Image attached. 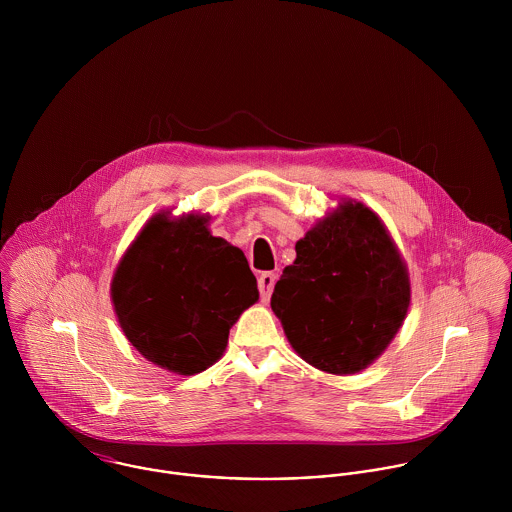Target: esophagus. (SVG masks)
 Instances as JSON below:
<instances>
[{"label": "esophagus", "mask_w": 512, "mask_h": 512, "mask_svg": "<svg viewBox=\"0 0 512 512\" xmlns=\"http://www.w3.org/2000/svg\"><path fill=\"white\" fill-rule=\"evenodd\" d=\"M276 280L278 276L274 272H264L260 278H258V290H260V297L262 301H268L270 295L274 292V286H276Z\"/></svg>", "instance_id": "34e87169"}]
</instances>
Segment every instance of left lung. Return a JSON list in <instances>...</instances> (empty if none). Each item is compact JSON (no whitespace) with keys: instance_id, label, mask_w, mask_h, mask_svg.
<instances>
[{"instance_id":"obj_1","label":"left lung","mask_w":512,"mask_h":512,"mask_svg":"<svg viewBox=\"0 0 512 512\" xmlns=\"http://www.w3.org/2000/svg\"><path fill=\"white\" fill-rule=\"evenodd\" d=\"M272 293L286 337L309 365L355 374L390 345L410 305V280L382 220L345 201L295 244Z\"/></svg>"}]
</instances>
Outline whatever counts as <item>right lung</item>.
Here are the masks:
<instances>
[{
  "mask_svg": "<svg viewBox=\"0 0 512 512\" xmlns=\"http://www.w3.org/2000/svg\"><path fill=\"white\" fill-rule=\"evenodd\" d=\"M205 217L155 215L124 254L112 301L128 341L177 374L217 363L230 327L258 299L242 250L217 238Z\"/></svg>",
  "mask_w": 512,
  "mask_h": 512,
  "instance_id": "obj_1",
  "label": "right lung"
}]
</instances>
